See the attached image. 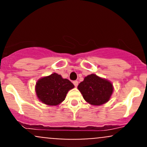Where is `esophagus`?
Returning a JSON list of instances; mask_svg holds the SVG:
<instances>
[{
	"mask_svg": "<svg viewBox=\"0 0 147 147\" xmlns=\"http://www.w3.org/2000/svg\"><path fill=\"white\" fill-rule=\"evenodd\" d=\"M73 84H74V85H75V87H77V86H78V81H74Z\"/></svg>",
	"mask_w": 147,
	"mask_h": 147,
	"instance_id": "1",
	"label": "esophagus"
}]
</instances>
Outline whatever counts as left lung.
Returning <instances> with one entry per match:
<instances>
[{
    "mask_svg": "<svg viewBox=\"0 0 147 147\" xmlns=\"http://www.w3.org/2000/svg\"><path fill=\"white\" fill-rule=\"evenodd\" d=\"M77 88L88 103L95 106L102 105L107 102L113 91L111 82L95 74L86 77Z\"/></svg>",
    "mask_w": 147,
    "mask_h": 147,
    "instance_id": "left-lung-1",
    "label": "left lung"
}]
</instances>
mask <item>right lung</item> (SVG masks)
Masks as SVG:
<instances>
[{
    "label": "right lung",
    "mask_w": 147,
    "mask_h": 147,
    "mask_svg": "<svg viewBox=\"0 0 147 147\" xmlns=\"http://www.w3.org/2000/svg\"><path fill=\"white\" fill-rule=\"evenodd\" d=\"M74 87L68 79L53 73L38 79L35 90L37 97L42 103L48 106H57L63 102L68 91Z\"/></svg>",
    "instance_id": "obj_1"
}]
</instances>
